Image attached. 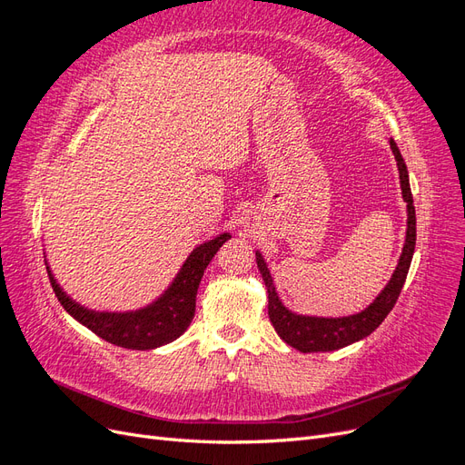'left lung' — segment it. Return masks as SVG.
Masks as SVG:
<instances>
[{
    "mask_svg": "<svg viewBox=\"0 0 465 465\" xmlns=\"http://www.w3.org/2000/svg\"><path fill=\"white\" fill-rule=\"evenodd\" d=\"M390 147L393 151V157L398 161L401 193H403V200L407 202V236H405L403 252H401L396 272H393L386 289L378 294L376 301L367 308V311H362L355 316H347V318H312V316H297L289 312L277 297L273 279L270 275V270H267L262 254L256 252V262L260 267V273L263 277V283L267 287V314H270V320L281 340L289 343L291 347L302 351V353L335 351L362 340V337L371 335L380 323L384 322L393 304L398 302V297L403 289L405 277H407V272H410L411 258L415 252L417 219H415L413 195L410 188V176H407V166L393 139H390Z\"/></svg>",
    "mask_w": 465,
    "mask_h": 465,
    "instance_id": "1",
    "label": "left lung"
}]
</instances>
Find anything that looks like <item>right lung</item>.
Here are the masks:
<instances>
[{
    "instance_id": "right-lung-1",
    "label": "right lung",
    "mask_w": 465,
    "mask_h": 465,
    "mask_svg": "<svg viewBox=\"0 0 465 465\" xmlns=\"http://www.w3.org/2000/svg\"><path fill=\"white\" fill-rule=\"evenodd\" d=\"M231 238L229 232L219 234L215 241L205 242L195 248L186 263L182 265L178 277L163 297L137 312H93L74 302L55 283V279L48 270L50 285L58 297L60 304L83 326L89 328L104 341L124 349H154L164 343L174 341L184 333L195 314V294H198L200 281L205 267L213 260L217 250Z\"/></svg>"
}]
</instances>
